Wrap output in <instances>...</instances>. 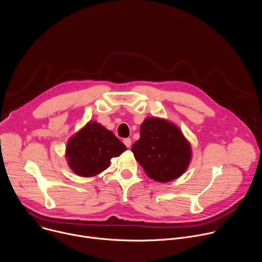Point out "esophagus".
<instances>
[{"mask_svg":"<svg viewBox=\"0 0 262 262\" xmlns=\"http://www.w3.org/2000/svg\"><path fill=\"white\" fill-rule=\"evenodd\" d=\"M123 143H124V145L126 146V147H130V145H132V140L129 139V138H126V139H124L123 140Z\"/></svg>","mask_w":262,"mask_h":262,"instance_id":"1","label":"esophagus"}]
</instances>
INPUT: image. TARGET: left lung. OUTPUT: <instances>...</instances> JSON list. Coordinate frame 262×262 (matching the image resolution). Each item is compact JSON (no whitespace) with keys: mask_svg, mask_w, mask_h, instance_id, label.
<instances>
[{"mask_svg":"<svg viewBox=\"0 0 262 262\" xmlns=\"http://www.w3.org/2000/svg\"><path fill=\"white\" fill-rule=\"evenodd\" d=\"M146 175L159 182L180 177L192 160L191 143L173 122L159 117L146 118L140 127V139L132 147Z\"/></svg>","mask_w":262,"mask_h":262,"instance_id":"8db88e82","label":"left lung"}]
</instances>
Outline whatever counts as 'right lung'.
<instances>
[{
  "label": "right lung",
  "instance_id": "obj_1",
  "mask_svg": "<svg viewBox=\"0 0 262 262\" xmlns=\"http://www.w3.org/2000/svg\"><path fill=\"white\" fill-rule=\"evenodd\" d=\"M111 130L89 121L67 142L65 157L69 168L81 177H93L108 168L111 159L126 150Z\"/></svg>",
  "mask_w": 262,
  "mask_h": 262
}]
</instances>
